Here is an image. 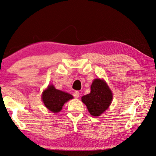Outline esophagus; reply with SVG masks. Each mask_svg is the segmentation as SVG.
Wrapping results in <instances>:
<instances>
[{
	"mask_svg": "<svg viewBox=\"0 0 156 156\" xmlns=\"http://www.w3.org/2000/svg\"><path fill=\"white\" fill-rule=\"evenodd\" d=\"M73 96H74L76 98H78L79 97V96H80V93H79L78 91H76L73 92Z\"/></svg>",
	"mask_w": 156,
	"mask_h": 156,
	"instance_id": "34e87169",
	"label": "esophagus"
}]
</instances>
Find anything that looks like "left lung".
Returning a JSON list of instances; mask_svg holds the SVG:
<instances>
[{"label": "left lung", "mask_w": 156, "mask_h": 156, "mask_svg": "<svg viewBox=\"0 0 156 156\" xmlns=\"http://www.w3.org/2000/svg\"><path fill=\"white\" fill-rule=\"evenodd\" d=\"M113 95L107 83L103 80L95 79L91 86V92L82 97L89 112L94 116L102 114L112 102Z\"/></svg>", "instance_id": "left-lung-1"}]
</instances>
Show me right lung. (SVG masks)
Masks as SVG:
<instances>
[{
    "mask_svg": "<svg viewBox=\"0 0 156 156\" xmlns=\"http://www.w3.org/2000/svg\"><path fill=\"white\" fill-rule=\"evenodd\" d=\"M42 98L47 109L52 112L57 113L62 109L66 102L73 98V96L69 94L58 90L53 85H50L43 91Z\"/></svg>",
    "mask_w": 156,
    "mask_h": 156,
    "instance_id": "right-lung-1",
    "label": "right lung"
}]
</instances>
